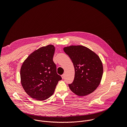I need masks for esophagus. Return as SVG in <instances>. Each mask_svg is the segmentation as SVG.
<instances>
[{"instance_id": "esophagus-1", "label": "esophagus", "mask_w": 127, "mask_h": 127, "mask_svg": "<svg viewBox=\"0 0 127 127\" xmlns=\"http://www.w3.org/2000/svg\"><path fill=\"white\" fill-rule=\"evenodd\" d=\"M64 77H65V74H63L62 75V79H64Z\"/></svg>"}]
</instances>
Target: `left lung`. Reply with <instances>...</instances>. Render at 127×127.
Returning <instances> with one entry per match:
<instances>
[{"label":"left lung","mask_w":127,"mask_h":127,"mask_svg":"<svg viewBox=\"0 0 127 127\" xmlns=\"http://www.w3.org/2000/svg\"><path fill=\"white\" fill-rule=\"evenodd\" d=\"M64 51L73 64L75 76L73 82L68 84L71 91L79 96L92 93L99 85L103 74L99 57L82 46L65 47Z\"/></svg>","instance_id":"left-lung-1"}]
</instances>
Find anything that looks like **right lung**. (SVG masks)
Wrapping results in <instances>:
<instances>
[{
  "label": "right lung",
  "mask_w": 127,
  "mask_h": 127,
  "mask_svg": "<svg viewBox=\"0 0 127 127\" xmlns=\"http://www.w3.org/2000/svg\"><path fill=\"white\" fill-rule=\"evenodd\" d=\"M54 52L53 45L41 47L30 54L22 66V85L33 99L44 100L49 98L62 79L57 73L56 65L53 60Z\"/></svg>",
  "instance_id": "obj_1"
}]
</instances>
